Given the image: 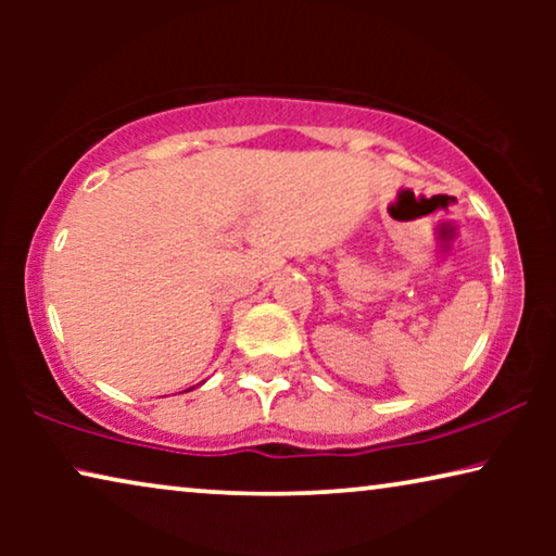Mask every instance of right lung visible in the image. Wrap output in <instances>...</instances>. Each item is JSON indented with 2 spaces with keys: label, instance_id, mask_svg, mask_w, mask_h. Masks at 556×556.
Returning <instances> with one entry per match:
<instances>
[{
  "label": "right lung",
  "instance_id": "1",
  "mask_svg": "<svg viewBox=\"0 0 556 556\" xmlns=\"http://www.w3.org/2000/svg\"><path fill=\"white\" fill-rule=\"evenodd\" d=\"M185 392H189V390H185Z\"/></svg>",
  "mask_w": 556,
  "mask_h": 556
}]
</instances>
